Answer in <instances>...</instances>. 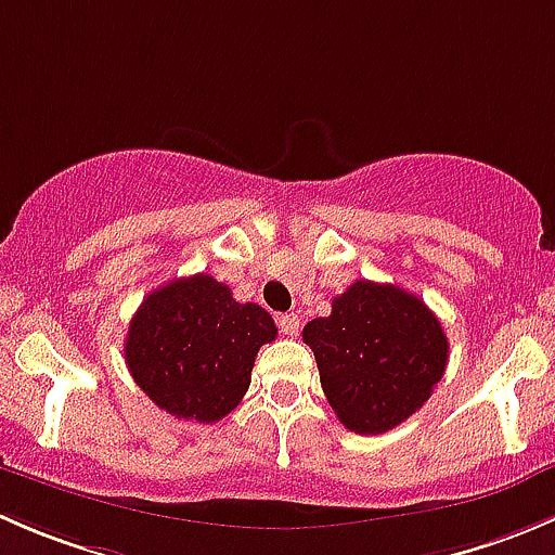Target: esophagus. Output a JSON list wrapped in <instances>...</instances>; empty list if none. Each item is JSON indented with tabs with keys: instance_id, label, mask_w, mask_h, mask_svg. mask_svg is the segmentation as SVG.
<instances>
[{
	"instance_id": "1",
	"label": "esophagus",
	"mask_w": 555,
	"mask_h": 555,
	"mask_svg": "<svg viewBox=\"0 0 555 555\" xmlns=\"http://www.w3.org/2000/svg\"><path fill=\"white\" fill-rule=\"evenodd\" d=\"M276 322H279V330H282V335H287V338H295V335L300 333L298 313H282Z\"/></svg>"
}]
</instances>
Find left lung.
<instances>
[{"instance_id":"8db88e82","label":"left lung","mask_w":555,"mask_h":555,"mask_svg":"<svg viewBox=\"0 0 555 555\" xmlns=\"http://www.w3.org/2000/svg\"><path fill=\"white\" fill-rule=\"evenodd\" d=\"M304 340L335 416L357 435H382L429 400L449 362V338L422 298L360 279L311 319Z\"/></svg>"}]
</instances>
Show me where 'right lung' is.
Wrapping results in <instances>:
<instances>
[{
	"label": "right lung",
	"mask_w": 555,
	"mask_h": 555,
	"mask_svg": "<svg viewBox=\"0 0 555 555\" xmlns=\"http://www.w3.org/2000/svg\"><path fill=\"white\" fill-rule=\"evenodd\" d=\"M273 338L262 306L238 304L231 287L195 273L142 300L128 324L126 365L166 413L211 424L242 402L257 351Z\"/></svg>",
	"instance_id": "right-lung-1"
}]
</instances>
